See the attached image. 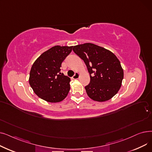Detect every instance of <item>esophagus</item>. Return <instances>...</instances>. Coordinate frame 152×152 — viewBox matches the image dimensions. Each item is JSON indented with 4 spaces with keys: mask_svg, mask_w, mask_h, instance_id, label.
I'll use <instances>...</instances> for the list:
<instances>
[{
    "mask_svg": "<svg viewBox=\"0 0 152 152\" xmlns=\"http://www.w3.org/2000/svg\"><path fill=\"white\" fill-rule=\"evenodd\" d=\"M79 73H77V72H76V73L75 74V75L72 77V78H73V79H77L79 78Z\"/></svg>",
    "mask_w": 152,
    "mask_h": 152,
    "instance_id": "34e87169",
    "label": "esophagus"
}]
</instances>
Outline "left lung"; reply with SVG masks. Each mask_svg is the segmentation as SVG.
Wrapping results in <instances>:
<instances>
[{
    "instance_id": "left-lung-1",
    "label": "left lung",
    "mask_w": 152,
    "mask_h": 152,
    "mask_svg": "<svg viewBox=\"0 0 152 152\" xmlns=\"http://www.w3.org/2000/svg\"><path fill=\"white\" fill-rule=\"evenodd\" d=\"M73 50L84 61L89 73L91 81L85 87L88 96L97 102L112 98L120 89L124 77L123 69L116 56L92 43L75 45Z\"/></svg>"
}]
</instances>
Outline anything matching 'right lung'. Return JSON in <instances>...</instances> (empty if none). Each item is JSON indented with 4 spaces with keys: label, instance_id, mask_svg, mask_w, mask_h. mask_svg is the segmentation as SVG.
Masks as SVG:
<instances>
[{
    "label": "right lung",
    "instance_id": "add662e5",
    "mask_svg": "<svg viewBox=\"0 0 152 152\" xmlns=\"http://www.w3.org/2000/svg\"><path fill=\"white\" fill-rule=\"evenodd\" d=\"M73 46L55 45L41 54L31 67L29 83L34 93L51 103L62 101L70 90V78L60 72Z\"/></svg>",
    "mask_w": 152,
    "mask_h": 152
}]
</instances>
